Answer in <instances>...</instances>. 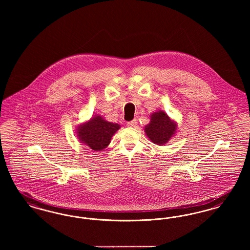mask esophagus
<instances>
[{"label": "esophagus", "instance_id": "34e87169", "mask_svg": "<svg viewBox=\"0 0 250 250\" xmlns=\"http://www.w3.org/2000/svg\"><path fill=\"white\" fill-rule=\"evenodd\" d=\"M136 124H137V120H136V119H133V120H131V121H128V122H127V125L130 126V127H135Z\"/></svg>", "mask_w": 250, "mask_h": 250}]
</instances>
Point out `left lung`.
<instances>
[{"label": "left lung", "mask_w": 250, "mask_h": 250, "mask_svg": "<svg viewBox=\"0 0 250 250\" xmlns=\"http://www.w3.org/2000/svg\"><path fill=\"white\" fill-rule=\"evenodd\" d=\"M176 127L165 112L159 111L151 115L150 123L146 126L145 131L154 144L164 145L172 137Z\"/></svg>", "instance_id": "1"}]
</instances>
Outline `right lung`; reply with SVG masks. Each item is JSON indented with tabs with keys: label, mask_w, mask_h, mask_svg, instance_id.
Wrapping results in <instances>:
<instances>
[{
	"label": "right lung",
	"mask_w": 250,
	"mask_h": 250,
	"mask_svg": "<svg viewBox=\"0 0 250 250\" xmlns=\"http://www.w3.org/2000/svg\"><path fill=\"white\" fill-rule=\"evenodd\" d=\"M120 128L119 124L105 121L96 116L78 130L80 140L97 151L105 148L111 142L114 133Z\"/></svg>",
	"instance_id": "1"
}]
</instances>
